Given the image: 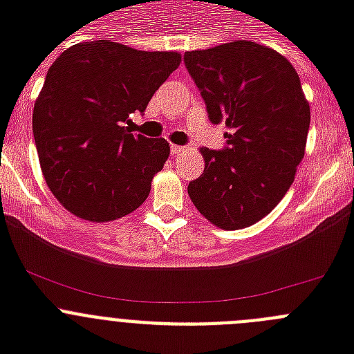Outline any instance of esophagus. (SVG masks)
Listing matches in <instances>:
<instances>
[{"label": "esophagus", "mask_w": 354, "mask_h": 354, "mask_svg": "<svg viewBox=\"0 0 354 354\" xmlns=\"http://www.w3.org/2000/svg\"><path fill=\"white\" fill-rule=\"evenodd\" d=\"M183 150H184L183 145H170L171 154H179V152H183Z\"/></svg>", "instance_id": "obj_1"}]
</instances>
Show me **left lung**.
<instances>
[{
    "mask_svg": "<svg viewBox=\"0 0 354 354\" xmlns=\"http://www.w3.org/2000/svg\"><path fill=\"white\" fill-rule=\"evenodd\" d=\"M212 124L225 122V147H204V174L187 195L216 227L257 223L283 198L305 156L310 108L298 72L274 49L250 40L184 55Z\"/></svg>",
    "mask_w": 354,
    "mask_h": 354,
    "instance_id": "1",
    "label": "left lung"
}]
</instances>
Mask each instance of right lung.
Returning a JSON list of instances; mask_svg holds the SVG:
<instances>
[{
	"instance_id": "1",
	"label": "right lung",
	"mask_w": 354,
	"mask_h": 354,
	"mask_svg": "<svg viewBox=\"0 0 354 354\" xmlns=\"http://www.w3.org/2000/svg\"><path fill=\"white\" fill-rule=\"evenodd\" d=\"M179 64V53L92 40L49 67L33 108V136L44 179L67 211L101 223L145 202L170 145L134 134L129 115L145 111Z\"/></svg>"
}]
</instances>
